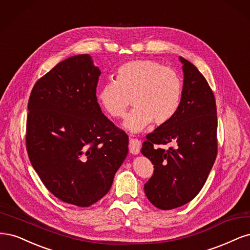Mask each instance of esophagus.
I'll list each match as a JSON object with an SVG mask.
<instances>
[{"label":"esophagus","instance_id":"esophagus-1","mask_svg":"<svg viewBox=\"0 0 250 250\" xmlns=\"http://www.w3.org/2000/svg\"><path fill=\"white\" fill-rule=\"evenodd\" d=\"M130 152L133 155H138L141 148V141L136 138H130V144H128Z\"/></svg>","mask_w":250,"mask_h":250}]
</instances>
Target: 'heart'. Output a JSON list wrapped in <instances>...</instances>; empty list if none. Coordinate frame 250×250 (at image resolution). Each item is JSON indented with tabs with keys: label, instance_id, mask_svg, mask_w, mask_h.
I'll return each instance as SVG.
<instances>
[{
	"label": "heart",
	"instance_id": "b5f03b06",
	"mask_svg": "<svg viewBox=\"0 0 250 250\" xmlns=\"http://www.w3.org/2000/svg\"><path fill=\"white\" fill-rule=\"evenodd\" d=\"M183 94L182 82L172 69L154 60H133L119 66L115 81L104 84L98 92L103 109L114 118H123L131 100L135 109L124 127L143 131L152 122L163 125L178 113Z\"/></svg>",
	"mask_w": 250,
	"mask_h": 250
}]
</instances>
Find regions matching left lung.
<instances>
[{"label": "left lung", "instance_id": "8db88e82", "mask_svg": "<svg viewBox=\"0 0 250 250\" xmlns=\"http://www.w3.org/2000/svg\"><path fill=\"white\" fill-rule=\"evenodd\" d=\"M183 63L181 106L170 122L146 136L141 154L154 164L144 185L150 203L161 210L182 207L194 198L208 179L217 156V110L213 91L191 62ZM172 142L176 147L158 148Z\"/></svg>", "mask_w": 250, "mask_h": 250}]
</instances>
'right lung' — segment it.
Returning <instances> with one entry per match:
<instances>
[{"label": "right lung", "instance_id": "right-lung-1", "mask_svg": "<svg viewBox=\"0 0 250 250\" xmlns=\"http://www.w3.org/2000/svg\"><path fill=\"white\" fill-rule=\"evenodd\" d=\"M100 76L90 55L71 56L38 80L28 103L31 164L52 194L78 207L107 194L128 151V137L102 113Z\"/></svg>", "mask_w": 250, "mask_h": 250}]
</instances>
